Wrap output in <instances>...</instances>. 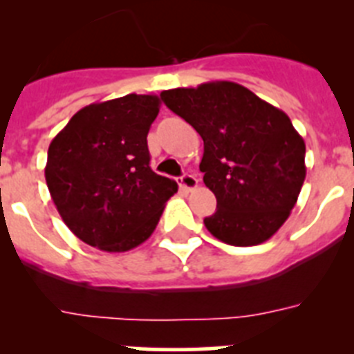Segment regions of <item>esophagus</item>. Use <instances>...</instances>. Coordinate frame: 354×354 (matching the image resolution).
Masks as SVG:
<instances>
[{
    "label": "esophagus",
    "instance_id": "1",
    "mask_svg": "<svg viewBox=\"0 0 354 354\" xmlns=\"http://www.w3.org/2000/svg\"><path fill=\"white\" fill-rule=\"evenodd\" d=\"M179 186L183 187V189L192 192V189H195V187L198 186V179H196L195 175H192V174H184L183 177L179 179Z\"/></svg>",
    "mask_w": 354,
    "mask_h": 354
}]
</instances>
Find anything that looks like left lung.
<instances>
[{
  "mask_svg": "<svg viewBox=\"0 0 354 354\" xmlns=\"http://www.w3.org/2000/svg\"><path fill=\"white\" fill-rule=\"evenodd\" d=\"M204 140L200 171L216 196L205 228L232 246H255L286 223L306 175L305 142L282 109L232 81L161 92Z\"/></svg>",
  "mask_w": 354,
  "mask_h": 354,
  "instance_id": "1",
  "label": "left lung"
}]
</instances>
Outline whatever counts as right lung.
Wrapping results in <instances>:
<instances>
[{"instance_id": "obj_1", "label": "right lung", "mask_w": 354, "mask_h": 354, "mask_svg": "<svg viewBox=\"0 0 354 354\" xmlns=\"http://www.w3.org/2000/svg\"><path fill=\"white\" fill-rule=\"evenodd\" d=\"M158 95L84 106L53 138L46 183L74 236L102 252H127L154 232L177 183L150 168L147 147Z\"/></svg>"}]
</instances>
